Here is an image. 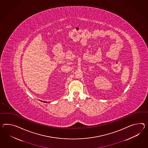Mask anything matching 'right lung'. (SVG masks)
<instances>
[{"label": "right lung", "instance_id": "right-lung-1", "mask_svg": "<svg viewBox=\"0 0 148 148\" xmlns=\"http://www.w3.org/2000/svg\"><path fill=\"white\" fill-rule=\"evenodd\" d=\"M44 102H45V101H44Z\"/></svg>", "mask_w": 148, "mask_h": 148}]
</instances>
